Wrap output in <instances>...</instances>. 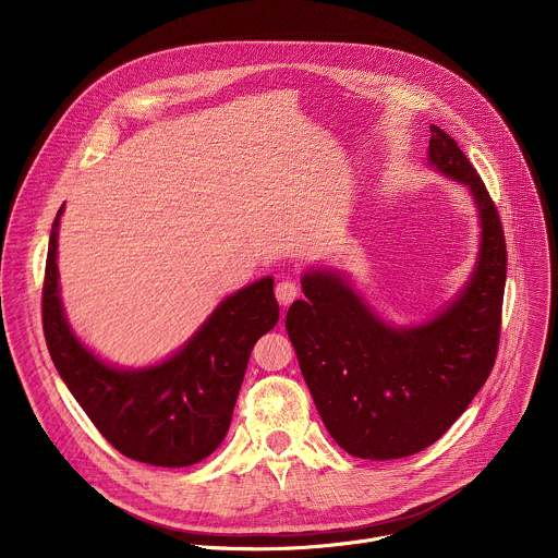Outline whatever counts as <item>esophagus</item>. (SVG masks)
Segmentation results:
<instances>
[{
    "label": "esophagus",
    "instance_id": "34e87169",
    "mask_svg": "<svg viewBox=\"0 0 558 558\" xmlns=\"http://www.w3.org/2000/svg\"><path fill=\"white\" fill-rule=\"evenodd\" d=\"M298 293H300V289H298V284H295L293 280H280V282L276 284V298H278V302H280L282 306L291 304V302L298 298Z\"/></svg>",
    "mask_w": 558,
    "mask_h": 558
}]
</instances>
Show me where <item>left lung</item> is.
<instances>
[{
	"label": "left lung",
	"mask_w": 558,
	"mask_h": 558,
	"mask_svg": "<svg viewBox=\"0 0 558 558\" xmlns=\"http://www.w3.org/2000/svg\"><path fill=\"white\" fill-rule=\"evenodd\" d=\"M428 168L463 185L480 225L474 267L446 306L411 325L386 323L344 269L313 265L287 311L302 377L329 435L349 454L388 461L435 444L486 384L499 344L506 241L484 181L441 128Z\"/></svg>",
	"instance_id": "1"
}]
</instances>
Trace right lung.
<instances>
[{
    "label": "right lung",
    "instance_id": "obj_1",
    "mask_svg": "<svg viewBox=\"0 0 558 558\" xmlns=\"http://www.w3.org/2000/svg\"><path fill=\"white\" fill-rule=\"evenodd\" d=\"M52 222L44 336L57 373L99 433L125 457L183 468L209 457L225 439L247 362L260 336L278 323L274 278L265 276L227 295L172 355L147 366H119L97 355L68 323L61 300Z\"/></svg>",
    "mask_w": 558,
    "mask_h": 558
}]
</instances>
